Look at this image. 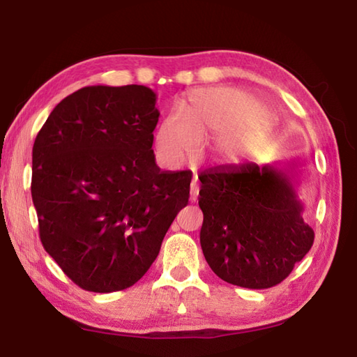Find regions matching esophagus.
Returning a JSON list of instances; mask_svg holds the SVG:
<instances>
[{"mask_svg": "<svg viewBox=\"0 0 357 357\" xmlns=\"http://www.w3.org/2000/svg\"><path fill=\"white\" fill-rule=\"evenodd\" d=\"M198 195H199V184H198V178H193L192 181V185H190V201H196L198 199Z\"/></svg>", "mask_w": 357, "mask_h": 357, "instance_id": "esophagus-1", "label": "esophagus"}]
</instances>
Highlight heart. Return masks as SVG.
I'll use <instances>...</instances> for the list:
<instances>
[{"instance_id":"1","label":"heart","mask_w":357,"mask_h":357,"mask_svg":"<svg viewBox=\"0 0 357 357\" xmlns=\"http://www.w3.org/2000/svg\"><path fill=\"white\" fill-rule=\"evenodd\" d=\"M262 116V105L239 90H198L188 96L185 115L172 112L161 121L155 133L156 155L176 165L198 151L199 141L218 138L215 153L224 161L264 156L275 141L268 127L257 124Z\"/></svg>"}]
</instances>
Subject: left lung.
Listing matches in <instances>:
<instances>
[{"label":"left lung","instance_id":"left-lung-1","mask_svg":"<svg viewBox=\"0 0 357 357\" xmlns=\"http://www.w3.org/2000/svg\"><path fill=\"white\" fill-rule=\"evenodd\" d=\"M198 178L201 247L215 275L253 290L282 282L314 241L290 178L255 162L216 167Z\"/></svg>","mask_w":357,"mask_h":357}]
</instances>
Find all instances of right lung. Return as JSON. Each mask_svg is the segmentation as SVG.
I'll list each match as a JSON object with an SVG mask.
<instances>
[{
	"instance_id": "add662e5",
	"label": "right lung",
	"mask_w": 357,
	"mask_h": 357,
	"mask_svg": "<svg viewBox=\"0 0 357 357\" xmlns=\"http://www.w3.org/2000/svg\"><path fill=\"white\" fill-rule=\"evenodd\" d=\"M155 105L146 86L82 87L36 135L30 188L40 238L82 290L138 282L188 204L192 173L155 162Z\"/></svg>"
}]
</instances>
